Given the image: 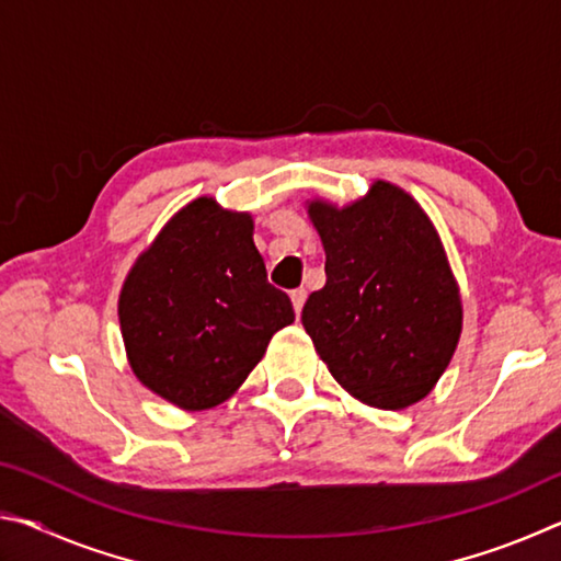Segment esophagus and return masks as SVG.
<instances>
[{
  "label": "esophagus",
  "instance_id": "1",
  "mask_svg": "<svg viewBox=\"0 0 561 561\" xmlns=\"http://www.w3.org/2000/svg\"><path fill=\"white\" fill-rule=\"evenodd\" d=\"M289 299H291L294 311H297V317H299L304 301H307V289H291V291H289Z\"/></svg>",
  "mask_w": 561,
  "mask_h": 561
}]
</instances>
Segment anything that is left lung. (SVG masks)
<instances>
[{"mask_svg":"<svg viewBox=\"0 0 561 561\" xmlns=\"http://www.w3.org/2000/svg\"><path fill=\"white\" fill-rule=\"evenodd\" d=\"M327 254V284L301 324L336 383L356 401L403 411L423 401L462 334V299L440 234L388 180L339 207L307 201Z\"/></svg>","mask_w":561,"mask_h":561,"instance_id":"obj_1","label":"left lung"}]
</instances>
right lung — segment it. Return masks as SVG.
Listing matches in <instances>:
<instances>
[{
	"mask_svg": "<svg viewBox=\"0 0 561 561\" xmlns=\"http://www.w3.org/2000/svg\"><path fill=\"white\" fill-rule=\"evenodd\" d=\"M250 213L197 197L133 262L118 321L133 374L183 411L227 401L260 364L270 339L294 321L267 282Z\"/></svg>",
	"mask_w": 561,
	"mask_h": 561,
	"instance_id": "1",
	"label": "right lung"
}]
</instances>
